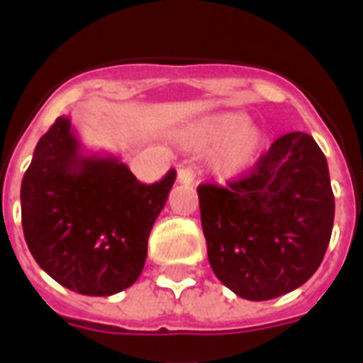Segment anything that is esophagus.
Returning <instances> with one entry per match:
<instances>
[{
    "mask_svg": "<svg viewBox=\"0 0 363 363\" xmlns=\"http://www.w3.org/2000/svg\"><path fill=\"white\" fill-rule=\"evenodd\" d=\"M194 178H196V174H194V171H192L191 167H184V169H179L178 176H176L178 184H182V185H192L194 184Z\"/></svg>",
    "mask_w": 363,
    "mask_h": 363,
    "instance_id": "1",
    "label": "esophagus"
}]
</instances>
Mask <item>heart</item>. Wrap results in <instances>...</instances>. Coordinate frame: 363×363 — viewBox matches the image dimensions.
<instances>
[{
    "mask_svg": "<svg viewBox=\"0 0 363 363\" xmlns=\"http://www.w3.org/2000/svg\"><path fill=\"white\" fill-rule=\"evenodd\" d=\"M189 145L213 149V169L221 178H234L256 165L265 149V134L251 125L245 112L225 111L201 120L189 133Z\"/></svg>",
    "mask_w": 363,
    "mask_h": 363,
    "instance_id": "1",
    "label": "heart"
}]
</instances>
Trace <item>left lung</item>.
Listing matches in <instances>:
<instances>
[{"label": "left lung", "mask_w": 363, "mask_h": 363, "mask_svg": "<svg viewBox=\"0 0 363 363\" xmlns=\"http://www.w3.org/2000/svg\"><path fill=\"white\" fill-rule=\"evenodd\" d=\"M207 256L221 284L264 301L306 284L322 264L335 221L327 160L313 136L278 138L251 172L198 187Z\"/></svg>", "instance_id": "left-lung-1"}]
</instances>
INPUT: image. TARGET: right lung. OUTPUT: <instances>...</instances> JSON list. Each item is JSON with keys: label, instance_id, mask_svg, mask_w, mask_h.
Returning <instances> with one entry per match:
<instances>
[{"label": "right lung", "instance_id": "add662e5", "mask_svg": "<svg viewBox=\"0 0 363 363\" xmlns=\"http://www.w3.org/2000/svg\"><path fill=\"white\" fill-rule=\"evenodd\" d=\"M176 171L140 184L116 156L86 154L70 118L41 136L21 182V223L50 278L85 296H111L142 274L147 242Z\"/></svg>", "mask_w": 363, "mask_h": 363}]
</instances>
